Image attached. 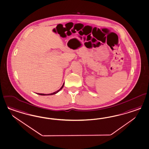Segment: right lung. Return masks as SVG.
Returning <instances> with one entry per match:
<instances>
[{
	"instance_id": "obj_1",
	"label": "right lung",
	"mask_w": 149,
	"mask_h": 149,
	"mask_svg": "<svg viewBox=\"0 0 149 149\" xmlns=\"http://www.w3.org/2000/svg\"><path fill=\"white\" fill-rule=\"evenodd\" d=\"M64 82L63 83V85L61 87V88L59 90L57 91H56V92H54V93H50V94H43V93H37L38 95H55V94H56L57 93H58L59 91L61 90L62 88H63V86H64Z\"/></svg>"
}]
</instances>
